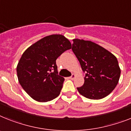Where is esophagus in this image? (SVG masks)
Wrapping results in <instances>:
<instances>
[{
	"label": "esophagus",
	"mask_w": 131,
	"mask_h": 131,
	"mask_svg": "<svg viewBox=\"0 0 131 131\" xmlns=\"http://www.w3.org/2000/svg\"><path fill=\"white\" fill-rule=\"evenodd\" d=\"M75 78V74H72V75L70 77V80H73V79Z\"/></svg>",
	"instance_id": "esophagus-1"
}]
</instances>
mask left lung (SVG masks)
<instances>
[{
    "label": "left lung",
    "mask_w": 131,
    "mask_h": 131,
    "mask_svg": "<svg viewBox=\"0 0 131 131\" xmlns=\"http://www.w3.org/2000/svg\"><path fill=\"white\" fill-rule=\"evenodd\" d=\"M73 41L72 51L86 73L84 85L77 88L79 93L92 100L102 99L110 94L121 75L116 57L90 41L75 39Z\"/></svg>",
    "instance_id": "obj_1"
}]
</instances>
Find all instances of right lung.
I'll return each mask as SVG.
<instances>
[{"mask_svg": "<svg viewBox=\"0 0 131 131\" xmlns=\"http://www.w3.org/2000/svg\"><path fill=\"white\" fill-rule=\"evenodd\" d=\"M71 48L72 44L63 35H51L25 51L17 65V77L33 99L45 102L59 96L64 78L58 75L56 59Z\"/></svg>", "mask_w": 131, "mask_h": 131, "instance_id": "right-lung-1", "label": "right lung"}]
</instances>
